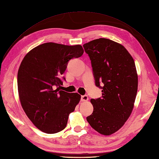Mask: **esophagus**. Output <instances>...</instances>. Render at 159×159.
I'll return each mask as SVG.
<instances>
[{"instance_id":"34e87169","label":"esophagus","mask_w":159,"mask_h":159,"mask_svg":"<svg viewBox=\"0 0 159 159\" xmlns=\"http://www.w3.org/2000/svg\"><path fill=\"white\" fill-rule=\"evenodd\" d=\"M81 100H82V102H86L88 100V97L87 95H84L82 96V97H81Z\"/></svg>"}]
</instances>
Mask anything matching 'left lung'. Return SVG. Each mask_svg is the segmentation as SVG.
<instances>
[{"instance_id": "8db88e82", "label": "left lung", "mask_w": 159, "mask_h": 159, "mask_svg": "<svg viewBox=\"0 0 159 159\" xmlns=\"http://www.w3.org/2000/svg\"><path fill=\"white\" fill-rule=\"evenodd\" d=\"M83 46L91 60L96 86L102 89L101 98L90 100L94 111L86 119L99 134L109 135L121 128L133 111L138 84L136 67L124 46L111 40L99 38Z\"/></svg>"}]
</instances>
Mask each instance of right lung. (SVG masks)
Masks as SVG:
<instances>
[{"label": "right lung", "instance_id": "obj_1", "mask_svg": "<svg viewBox=\"0 0 159 159\" xmlns=\"http://www.w3.org/2000/svg\"><path fill=\"white\" fill-rule=\"evenodd\" d=\"M83 53L80 44L46 42L31 50L21 61L17 73L19 100L30 121L46 134L63 130L69 114L80 101L79 94L61 90L60 87L67 62Z\"/></svg>", "mask_w": 159, "mask_h": 159}]
</instances>
